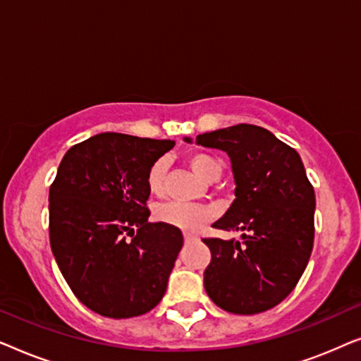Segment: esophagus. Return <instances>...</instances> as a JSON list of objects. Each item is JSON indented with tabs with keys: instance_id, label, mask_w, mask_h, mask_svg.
I'll return each instance as SVG.
<instances>
[{
	"instance_id": "1",
	"label": "esophagus",
	"mask_w": 361,
	"mask_h": 361,
	"mask_svg": "<svg viewBox=\"0 0 361 361\" xmlns=\"http://www.w3.org/2000/svg\"><path fill=\"white\" fill-rule=\"evenodd\" d=\"M184 240H185V243H190V241L197 240V236L192 235V233H184Z\"/></svg>"
}]
</instances>
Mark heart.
<instances>
[{
    "label": "heart",
    "instance_id": "1",
    "mask_svg": "<svg viewBox=\"0 0 361 361\" xmlns=\"http://www.w3.org/2000/svg\"><path fill=\"white\" fill-rule=\"evenodd\" d=\"M187 162H189L192 171H194L200 179H204L207 182L216 180L220 177L221 171H224V162H221L219 157L210 154V152H190L189 157H187ZM166 171V159L154 161L149 169H147L146 185L147 190H149L152 195H161L162 192H164ZM214 216V210L209 209V207L187 205L180 204V202H167V204H161L154 209V219L157 221L185 231H197L205 224H209Z\"/></svg>",
    "mask_w": 361,
    "mask_h": 361
}]
</instances>
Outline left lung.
<instances>
[{
  "instance_id": "1",
  "label": "left lung",
  "mask_w": 361,
  "mask_h": 361,
  "mask_svg": "<svg viewBox=\"0 0 361 361\" xmlns=\"http://www.w3.org/2000/svg\"><path fill=\"white\" fill-rule=\"evenodd\" d=\"M195 141L230 156L236 199L214 226L241 231L240 241L202 240L212 253L207 294L231 314L273 309L293 293L312 253L315 194L302 161L273 133L246 123Z\"/></svg>"
}]
</instances>
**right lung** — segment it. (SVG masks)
I'll list each match as a JSON object with an SVG mask.
<instances>
[{
  "label": "right lung",
  "instance_id": "1",
  "mask_svg": "<svg viewBox=\"0 0 361 361\" xmlns=\"http://www.w3.org/2000/svg\"><path fill=\"white\" fill-rule=\"evenodd\" d=\"M172 147L171 140L100 133L66 152L51 184L49 238L59 269L103 317L146 314L166 293L184 236L147 221L146 174Z\"/></svg>",
  "mask_w": 361,
  "mask_h": 361
}]
</instances>
